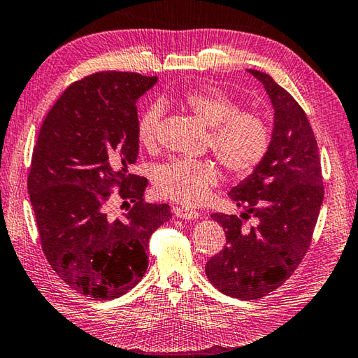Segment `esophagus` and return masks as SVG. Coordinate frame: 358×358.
Here are the masks:
<instances>
[{
    "label": "esophagus",
    "instance_id": "34e87169",
    "mask_svg": "<svg viewBox=\"0 0 358 358\" xmlns=\"http://www.w3.org/2000/svg\"><path fill=\"white\" fill-rule=\"evenodd\" d=\"M173 213L177 217H181V220H197L201 213L192 208H187V207H175L173 208Z\"/></svg>",
    "mask_w": 358,
    "mask_h": 358
}]
</instances>
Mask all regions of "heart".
Masks as SVG:
<instances>
[{
	"instance_id": "obj_1",
	"label": "heart",
	"mask_w": 358,
	"mask_h": 358,
	"mask_svg": "<svg viewBox=\"0 0 358 358\" xmlns=\"http://www.w3.org/2000/svg\"><path fill=\"white\" fill-rule=\"evenodd\" d=\"M181 104L203 126L210 128L208 145L229 172L238 177L251 173L270 147V129L252 110L238 108L235 99L215 87H199L181 94ZM161 108L151 106L137 123V141L143 148L157 143ZM220 180V171L210 159L177 157L156 171V191L185 205L203 203Z\"/></svg>"
}]
</instances>
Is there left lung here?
Returning a JSON list of instances; mask_svg holds the SVG:
<instances>
[{
  "mask_svg": "<svg viewBox=\"0 0 358 358\" xmlns=\"http://www.w3.org/2000/svg\"><path fill=\"white\" fill-rule=\"evenodd\" d=\"M264 85L273 106L268 151L251 175L229 192L240 216L213 213L226 232V246L205 271L222 294L256 300L281 286L294 273L311 245L324 201L322 171L306 113L268 74L248 69ZM254 215L258 226L246 229Z\"/></svg>",
  "mask_w": 358,
  "mask_h": 358,
  "instance_id": "8db88e82",
  "label": "left lung"
}]
</instances>
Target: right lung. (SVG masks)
Returning a JSON list of instances; mask_svg holds the SVG:
<instances>
[{
	"mask_svg": "<svg viewBox=\"0 0 358 358\" xmlns=\"http://www.w3.org/2000/svg\"><path fill=\"white\" fill-rule=\"evenodd\" d=\"M156 82L104 71L72 83L34 145L28 192L42 251L92 300L118 299L142 280L151 234L172 217L167 203L143 202L148 181L128 171L138 155L136 102ZM112 187L129 205L121 218L106 215Z\"/></svg>",
	"mask_w": 358,
	"mask_h": 358,
	"instance_id": "1",
	"label": "right lung"
}]
</instances>
